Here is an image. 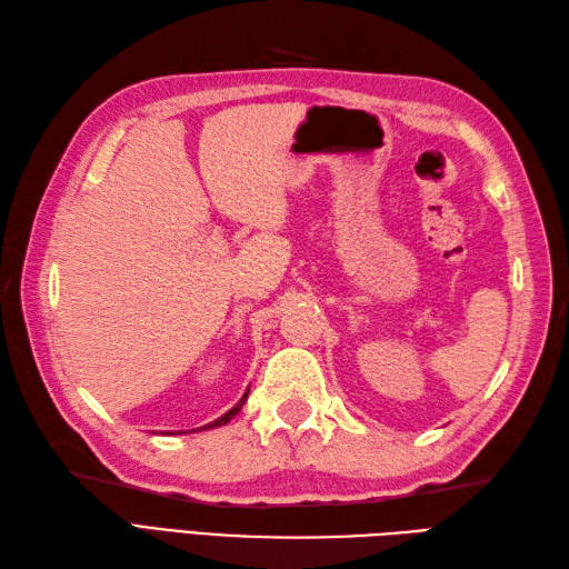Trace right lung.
I'll return each mask as SVG.
<instances>
[{
    "instance_id": "obj_1",
    "label": "right lung",
    "mask_w": 569,
    "mask_h": 569,
    "mask_svg": "<svg viewBox=\"0 0 569 569\" xmlns=\"http://www.w3.org/2000/svg\"><path fill=\"white\" fill-rule=\"evenodd\" d=\"M247 395H249V390L242 395V398H240V402H237L232 409H230V412H224L220 419H216V421H210V425H206V427H201V429H196V431H206V429H216V427H222V425H228V421L237 415V412H240V409H242V405L247 402Z\"/></svg>"
}]
</instances>
